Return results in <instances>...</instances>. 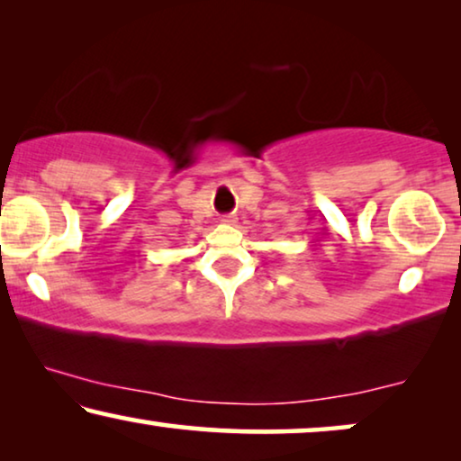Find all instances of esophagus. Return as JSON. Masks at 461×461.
I'll use <instances>...</instances> for the list:
<instances>
[{
    "instance_id": "esophagus-1",
    "label": "esophagus",
    "mask_w": 461,
    "mask_h": 461,
    "mask_svg": "<svg viewBox=\"0 0 461 461\" xmlns=\"http://www.w3.org/2000/svg\"><path fill=\"white\" fill-rule=\"evenodd\" d=\"M222 224H229V226H235L237 224V218L235 216H222V220H220Z\"/></svg>"
}]
</instances>
